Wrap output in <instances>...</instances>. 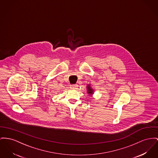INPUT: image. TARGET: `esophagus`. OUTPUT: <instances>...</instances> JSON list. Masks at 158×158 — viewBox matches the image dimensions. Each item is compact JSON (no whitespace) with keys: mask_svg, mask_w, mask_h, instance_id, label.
Wrapping results in <instances>:
<instances>
[{"mask_svg":"<svg viewBox=\"0 0 158 158\" xmlns=\"http://www.w3.org/2000/svg\"><path fill=\"white\" fill-rule=\"evenodd\" d=\"M70 87H71V89H76L77 85H76L75 84H72V85H70Z\"/></svg>","mask_w":158,"mask_h":158,"instance_id":"34e87169","label":"esophagus"}]
</instances>
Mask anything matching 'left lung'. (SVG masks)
I'll list each match as a JSON object with an SVG mask.
<instances>
[{
  "instance_id": "obj_1",
  "label": "left lung",
  "mask_w": 158,
  "mask_h": 158,
  "mask_svg": "<svg viewBox=\"0 0 158 158\" xmlns=\"http://www.w3.org/2000/svg\"><path fill=\"white\" fill-rule=\"evenodd\" d=\"M87 90H88V93H89V94H90V95H92V94H93V89H91V88L90 87V86H88L87 87Z\"/></svg>"
}]
</instances>
